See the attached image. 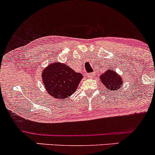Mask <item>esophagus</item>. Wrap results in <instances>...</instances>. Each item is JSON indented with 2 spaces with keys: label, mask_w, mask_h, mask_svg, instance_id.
Wrapping results in <instances>:
<instances>
[{
  "label": "esophagus",
  "mask_w": 155,
  "mask_h": 155,
  "mask_svg": "<svg viewBox=\"0 0 155 155\" xmlns=\"http://www.w3.org/2000/svg\"><path fill=\"white\" fill-rule=\"evenodd\" d=\"M87 76L88 78H92L94 76V73H91V74H87Z\"/></svg>",
  "instance_id": "34e87169"
}]
</instances>
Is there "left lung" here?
<instances>
[{"mask_svg": "<svg viewBox=\"0 0 155 155\" xmlns=\"http://www.w3.org/2000/svg\"><path fill=\"white\" fill-rule=\"evenodd\" d=\"M100 79L104 84L103 87L105 88V91H111L113 92L118 91L121 85H123L124 82L121 76H119L115 71H113L111 68L101 74Z\"/></svg>", "mask_w": 155, "mask_h": 155, "instance_id": "obj_1", "label": "left lung"}]
</instances>
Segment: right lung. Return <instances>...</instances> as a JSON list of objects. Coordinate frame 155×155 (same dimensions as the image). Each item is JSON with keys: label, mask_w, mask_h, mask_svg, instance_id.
<instances>
[{"label": "right lung", "mask_w": 155, "mask_h": 155, "mask_svg": "<svg viewBox=\"0 0 155 155\" xmlns=\"http://www.w3.org/2000/svg\"><path fill=\"white\" fill-rule=\"evenodd\" d=\"M83 76L65 64L54 62L42 73V79L48 93L54 98L64 99L74 94Z\"/></svg>", "instance_id": "add662e5"}]
</instances>
